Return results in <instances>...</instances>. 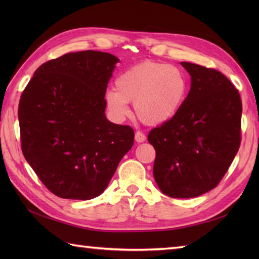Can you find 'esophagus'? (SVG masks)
<instances>
[{"mask_svg":"<svg viewBox=\"0 0 259 259\" xmlns=\"http://www.w3.org/2000/svg\"><path fill=\"white\" fill-rule=\"evenodd\" d=\"M135 140L138 142V144H140V142H144L146 141V136L145 134L140 133V131H137L136 135H135Z\"/></svg>","mask_w":259,"mask_h":259,"instance_id":"esophagus-1","label":"esophagus"}]
</instances>
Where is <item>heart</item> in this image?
Masks as SVG:
<instances>
[{
	"label": "heart",
	"mask_w": 259,
	"mask_h": 259,
	"mask_svg": "<svg viewBox=\"0 0 259 259\" xmlns=\"http://www.w3.org/2000/svg\"><path fill=\"white\" fill-rule=\"evenodd\" d=\"M188 95V80L179 68L166 63L144 62L125 70L115 80V89L106 93V104L115 118L136 115L144 123L159 124L177 114Z\"/></svg>",
	"instance_id": "heart-1"
}]
</instances>
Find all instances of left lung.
Here are the masks:
<instances>
[{
	"instance_id": "left-lung-1",
	"label": "left lung",
	"mask_w": 259,
	"mask_h": 259,
	"mask_svg": "<svg viewBox=\"0 0 259 259\" xmlns=\"http://www.w3.org/2000/svg\"><path fill=\"white\" fill-rule=\"evenodd\" d=\"M191 76L180 111L148 135L156 150L153 177L164 195L192 198L213 189L240 146L241 100L219 71L189 62Z\"/></svg>"
}]
</instances>
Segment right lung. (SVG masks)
<instances>
[{"instance_id":"add662e5","label":"right lung","mask_w":259,"mask_h":259,"mask_svg":"<svg viewBox=\"0 0 259 259\" xmlns=\"http://www.w3.org/2000/svg\"><path fill=\"white\" fill-rule=\"evenodd\" d=\"M117 62L106 52L67 53L38 67L22 92V152L58 197L88 200L102 194L134 145V129L104 114Z\"/></svg>"}]
</instances>
